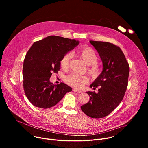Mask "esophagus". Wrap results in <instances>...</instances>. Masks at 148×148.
Instances as JSON below:
<instances>
[{
  "label": "esophagus",
  "instance_id": "obj_1",
  "mask_svg": "<svg viewBox=\"0 0 148 148\" xmlns=\"http://www.w3.org/2000/svg\"><path fill=\"white\" fill-rule=\"evenodd\" d=\"M73 91H74V92H77V93H81V92H82V91H81L80 90H77V89H75V88H73Z\"/></svg>",
  "mask_w": 148,
  "mask_h": 148
}]
</instances>
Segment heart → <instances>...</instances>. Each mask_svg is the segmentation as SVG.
<instances>
[{"label": "heart", "mask_w": 148, "mask_h": 148, "mask_svg": "<svg viewBox=\"0 0 148 148\" xmlns=\"http://www.w3.org/2000/svg\"><path fill=\"white\" fill-rule=\"evenodd\" d=\"M74 53L88 65V72L91 76L97 77L99 75L100 68L97 64L98 57L92 48L90 47L79 48L74 51ZM71 58L72 54L71 53H67L62 57L60 64L62 70H66L69 69ZM65 81L69 86L75 88L80 89L88 82L89 79L86 75L72 73L66 77Z\"/></svg>", "instance_id": "1"}]
</instances>
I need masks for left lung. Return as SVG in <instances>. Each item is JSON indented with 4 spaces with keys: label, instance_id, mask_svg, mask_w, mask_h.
<instances>
[{
    "label": "left lung",
    "instance_id": "obj_1",
    "mask_svg": "<svg viewBox=\"0 0 148 148\" xmlns=\"http://www.w3.org/2000/svg\"><path fill=\"white\" fill-rule=\"evenodd\" d=\"M103 63L101 74L90 86L98 92L88 91L90 101L81 106L87 116L101 118L112 112L122 101L128 84L130 66L119 47L105 41H90Z\"/></svg>",
    "mask_w": 148,
    "mask_h": 148
}]
</instances>
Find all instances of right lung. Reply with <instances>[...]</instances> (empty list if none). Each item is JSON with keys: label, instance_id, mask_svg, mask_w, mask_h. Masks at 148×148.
I'll use <instances>...</instances> for the list:
<instances>
[{"label": "right lung", "instance_id": "right-lung-1", "mask_svg": "<svg viewBox=\"0 0 148 148\" xmlns=\"http://www.w3.org/2000/svg\"><path fill=\"white\" fill-rule=\"evenodd\" d=\"M75 40L50 36L34 42L23 62V88L34 106L49 108L56 105L65 94L72 91L67 84H54L50 78L60 70L62 57L78 45Z\"/></svg>", "mask_w": 148, "mask_h": 148}]
</instances>
